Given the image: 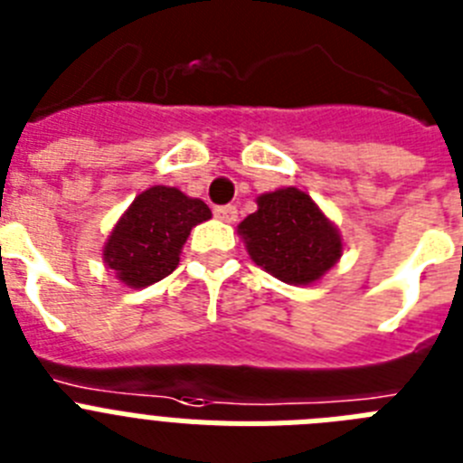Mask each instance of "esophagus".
<instances>
[{
  "mask_svg": "<svg viewBox=\"0 0 463 463\" xmlns=\"http://www.w3.org/2000/svg\"><path fill=\"white\" fill-rule=\"evenodd\" d=\"M214 216L219 221H226V223H235L237 221V207L235 204H221L214 209Z\"/></svg>",
  "mask_w": 463,
  "mask_h": 463,
  "instance_id": "1",
  "label": "esophagus"
}]
</instances>
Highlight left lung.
<instances>
[{
    "mask_svg": "<svg viewBox=\"0 0 463 463\" xmlns=\"http://www.w3.org/2000/svg\"><path fill=\"white\" fill-rule=\"evenodd\" d=\"M254 214L237 226L249 256L284 284L307 287L343 256V235L307 193L284 186L256 198Z\"/></svg>",
    "mask_w": 463,
    "mask_h": 463,
    "instance_id": "obj_1",
    "label": "left lung"
}]
</instances>
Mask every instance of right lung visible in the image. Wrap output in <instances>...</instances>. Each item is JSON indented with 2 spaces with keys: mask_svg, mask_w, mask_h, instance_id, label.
<instances>
[{
  "mask_svg": "<svg viewBox=\"0 0 463 463\" xmlns=\"http://www.w3.org/2000/svg\"><path fill=\"white\" fill-rule=\"evenodd\" d=\"M212 219L207 204L175 186H151L120 214L102 247L104 265L128 288L151 287L170 275L188 235Z\"/></svg>",
  "mask_w": 463,
  "mask_h": 463,
  "instance_id": "right-lung-1",
  "label": "right lung"
}]
</instances>
